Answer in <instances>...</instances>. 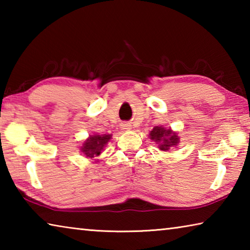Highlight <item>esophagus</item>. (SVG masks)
Instances as JSON below:
<instances>
[{
    "mask_svg": "<svg viewBox=\"0 0 250 250\" xmlns=\"http://www.w3.org/2000/svg\"><path fill=\"white\" fill-rule=\"evenodd\" d=\"M122 129L129 130V129H131V125H129V124H124V125H122Z\"/></svg>",
    "mask_w": 250,
    "mask_h": 250,
    "instance_id": "esophagus-1",
    "label": "esophagus"
}]
</instances>
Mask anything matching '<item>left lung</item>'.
Segmentation results:
<instances>
[{
  "instance_id": "1",
  "label": "left lung",
  "mask_w": 250,
  "mask_h": 250,
  "mask_svg": "<svg viewBox=\"0 0 250 250\" xmlns=\"http://www.w3.org/2000/svg\"><path fill=\"white\" fill-rule=\"evenodd\" d=\"M149 138L159 146L162 151H168L171 147H176L180 143V137L177 132L171 128H164L162 125H155L150 131Z\"/></svg>"
}]
</instances>
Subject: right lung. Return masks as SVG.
<instances>
[{
	"instance_id": "add662e5",
	"label": "right lung",
	"mask_w": 250,
	"mask_h": 250,
	"mask_svg": "<svg viewBox=\"0 0 250 250\" xmlns=\"http://www.w3.org/2000/svg\"><path fill=\"white\" fill-rule=\"evenodd\" d=\"M112 138V134H90L86 140L83 142V146L79 147V151L86 159L97 160L98 162V156L103 153L105 146L108 145L110 139Z\"/></svg>"
}]
</instances>
